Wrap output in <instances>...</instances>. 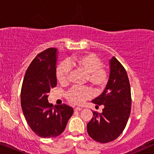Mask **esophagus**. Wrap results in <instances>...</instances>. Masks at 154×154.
<instances>
[{"mask_svg":"<svg viewBox=\"0 0 154 154\" xmlns=\"http://www.w3.org/2000/svg\"><path fill=\"white\" fill-rule=\"evenodd\" d=\"M81 110H82V108H79V107H77V108H74V110H75V111H80Z\"/></svg>","mask_w":154,"mask_h":154,"instance_id":"obj_1","label":"esophagus"}]
</instances>
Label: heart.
I'll return each mask as SVG.
<instances>
[{
    "instance_id": "obj_1",
    "label": "heart",
    "mask_w": 154,
    "mask_h": 154,
    "mask_svg": "<svg viewBox=\"0 0 154 154\" xmlns=\"http://www.w3.org/2000/svg\"><path fill=\"white\" fill-rule=\"evenodd\" d=\"M72 67L86 73L88 82L96 89L101 90L107 85L108 73L105 68L102 67L101 59L92 53L85 54L76 57L63 63L59 65L56 70L58 80L62 84L67 82L70 67ZM91 96V92L87 87H74L67 91L66 98L71 103L79 105Z\"/></svg>"
}]
</instances>
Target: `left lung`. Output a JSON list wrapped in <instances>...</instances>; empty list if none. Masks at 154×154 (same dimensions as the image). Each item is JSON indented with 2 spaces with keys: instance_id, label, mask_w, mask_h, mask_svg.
Here are the masks:
<instances>
[{
  "instance_id": "1",
  "label": "left lung",
  "mask_w": 154,
  "mask_h": 154,
  "mask_svg": "<svg viewBox=\"0 0 154 154\" xmlns=\"http://www.w3.org/2000/svg\"><path fill=\"white\" fill-rule=\"evenodd\" d=\"M109 67V78L105 89L91 101L98 106L103 105V112L94 111L91 120L87 125L89 136L101 143L113 141L121 134L131 111L130 85L125 69L115 57L110 59Z\"/></svg>"
}]
</instances>
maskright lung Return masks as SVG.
Segmentation results:
<instances>
[{"label": "right lung", "mask_w": 154, "mask_h": 154, "mask_svg": "<svg viewBox=\"0 0 154 154\" xmlns=\"http://www.w3.org/2000/svg\"><path fill=\"white\" fill-rule=\"evenodd\" d=\"M58 51L48 48L39 53L26 69L21 90L22 112L30 128L44 138L56 137L65 130L73 109L66 104L48 101L51 89L56 87Z\"/></svg>", "instance_id": "obj_1"}]
</instances>
